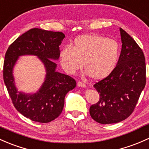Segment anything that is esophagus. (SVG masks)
Returning a JSON list of instances; mask_svg holds the SVG:
<instances>
[{
  "label": "esophagus",
  "instance_id": "34e87169",
  "mask_svg": "<svg viewBox=\"0 0 149 149\" xmlns=\"http://www.w3.org/2000/svg\"><path fill=\"white\" fill-rule=\"evenodd\" d=\"M77 86L79 87H81V88H85L86 87V84L84 83L81 82V81H79L77 83Z\"/></svg>",
  "mask_w": 149,
  "mask_h": 149
}]
</instances>
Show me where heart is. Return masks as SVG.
<instances>
[{"label":"heart","mask_w":149,"mask_h":149,"mask_svg":"<svg viewBox=\"0 0 149 149\" xmlns=\"http://www.w3.org/2000/svg\"><path fill=\"white\" fill-rule=\"evenodd\" d=\"M120 54L119 43L97 34L77 37L72 48L65 46L60 52V61L64 70L74 74L84 66L93 80L100 81L111 74Z\"/></svg>","instance_id":"b5f03b06"}]
</instances>
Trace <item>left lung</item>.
<instances>
[{"label":"left lung","instance_id":"8db88e82","mask_svg":"<svg viewBox=\"0 0 149 149\" xmlns=\"http://www.w3.org/2000/svg\"><path fill=\"white\" fill-rule=\"evenodd\" d=\"M122 48L111 74L93 87L98 101L90 107V115L101 124L116 123L127 118L135 109L146 85L145 56L136 42L120 28Z\"/></svg>","mask_w":149,"mask_h":149}]
</instances>
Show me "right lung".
<instances>
[{"label": "right lung", "mask_w": 149, "mask_h": 149, "mask_svg": "<svg viewBox=\"0 0 149 149\" xmlns=\"http://www.w3.org/2000/svg\"><path fill=\"white\" fill-rule=\"evenodd\" d=\"M65 35L40 29H32L22 34L8 48L3 63V80L14 107L26 118L48 123L59 116L68 91L74 88L76 82L68 75L56 71L60 56L59 46ZM24 54L36 55L47 70L42 87L33 95L17 91L15 86L12 69L18 58Z\"/></svg>", "instance_id": "right-lung-1"}]
</instances>
